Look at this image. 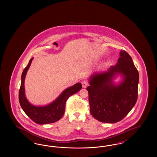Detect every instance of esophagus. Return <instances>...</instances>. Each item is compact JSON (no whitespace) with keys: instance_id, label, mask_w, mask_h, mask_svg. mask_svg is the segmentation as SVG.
<instances>
[{"instance_id":"34e87169","label":"esophagus","mask_w":157,"mask_h":157,"mask_svg":"<svg viewBox=\"0 0 157 157\" xmlns=\"http://www.w3.org/2000/svg\"><path fill=\"white\" fill-rule=\"evenodd\" d=\"M82 85L83 88H86L88 85V83L86 81H82Z\"/></svg>"}]
</instances>
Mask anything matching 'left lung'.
Listing matches in <instances>:
<instances>
[{
	"mask_svg": "<svg viewBox=\"0 0 157 157\" xmlns=\"http://www.w3.org/2000/svg\"><path fill=\"white\" fill-rule=\"evenodd\" d=\"M120 58L115 66L108 71L94 73L90 78V112L98 121L115 123L122 120L136 102L139 74L131 56L120 51ZM121 75L123 79L116 85L113 79Z\"/></svg>",
	"mask_w": 157,
	"mask_h": 157,
	"instance_id": "8db88e82",
	"label": "left lung"
}]
</instances>
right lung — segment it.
<instances>
[{
	"label": "right lung",
	"mask_w": 157,
	"mask_h": 157,
	"mask_svg": "<svg viewBox=\"0 0 157 157\" xmlns=\"http://www.w3.org/2000/svg\"><path fill=\"white\" fill-rule=\"evenodd\" d=\"M33 58H31L27 67L23 71L21 84L19 93V101L23 111L37 124H48L53 123L62 118L65 113L66 102L69 97L82 88V84L77 83L64 90L52 103L46 106H35L28 101L25 93V79L28 70L30 67Z\"/></svg>",
	"instance_id": "right-lung-1"
}]
</instances>
